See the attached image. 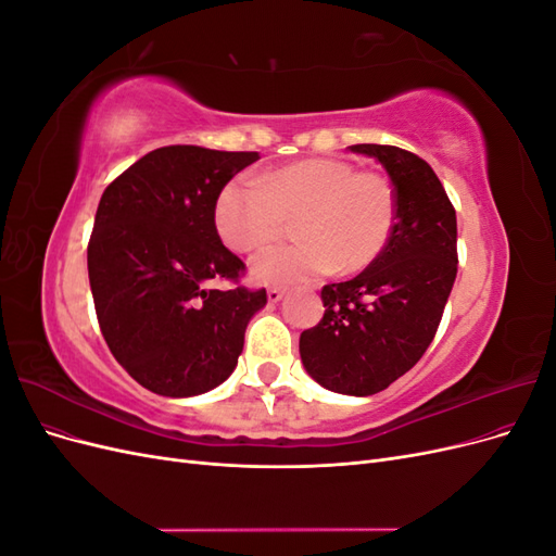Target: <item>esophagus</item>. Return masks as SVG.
Listing matches in <instances>:
<instances>
[{
    "label": "esophagus",
    "mask_w": 556,
    "mask_h": 556,
    "mask_svg": "<svg viewBox=\"0 0 556 556\" xmlns=\"http://www.w3.org/2000/svg\"><path fill=\"white\" fill-rule=\"evenodd\" d=\"M285 296V290H280V288H271L266 292V299H268V304H278V301Z\"/></svg>",
    "instance_id": "1"
}]
</instances>
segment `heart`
<instances>
[{"instance_id":"b5f03b06","label":"heart","mask_w":556,"mask_h":556,"mask_svg":"<svg viewBox=\"0 0 556 556\" xmlns=\"http://www.w3.org/2000/svg\"><path fill=\"white\" fill-rule=\"evenodd\" d=\"M217 237L237 252L255 250L290 231L299 241L262 250L250 276L262 285H294L371 266L392 239L396 192L374 172L345 160H301L257 180L233 178L215 199Z\"/></svg>"}]
</instances>
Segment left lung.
I'll use <instances>...</instances> for the list:
<instances>
[{
	"label": "left lung",
	"mask_w": 556,
	"mask_h": 556,
	"mask_svg": "<svg viewBox=\"0 0 556 556\" xmlns=\"http://www.w3.org/2000/svg\"><path fill=\"white\" fill-rule=\"evenodd\" d=\"M352 153L382 164L396 192V225L359 276L325 285V317L299 339L301 362L325 390L371 396L419 362L457 278V215L431 166L396 146Z\"/></svg>",
	"instance_id": "left-lung-1"
}]
</instances>
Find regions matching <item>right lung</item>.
Listing matches in <instances>:
<instances>
[{
	"label": "right lung",
	"mask_w": 556,
	"mask_h": 556,
	"mask_svg": "<svg viewBox=\"0 0 556 556\" xmlns=\"http://www.w3.org/2000/svg\"><path fill=\"white\" fill-rule=\"evenodd\" d=\"M257 153L166 146L134 162L99 199L88 274L99 327L125 371L160 396L215 390L237 368L266 290H213L243 262L217 237L213 208Z\"/></svg>",
	"instance_id": "obj_1"
}]
</instances>
